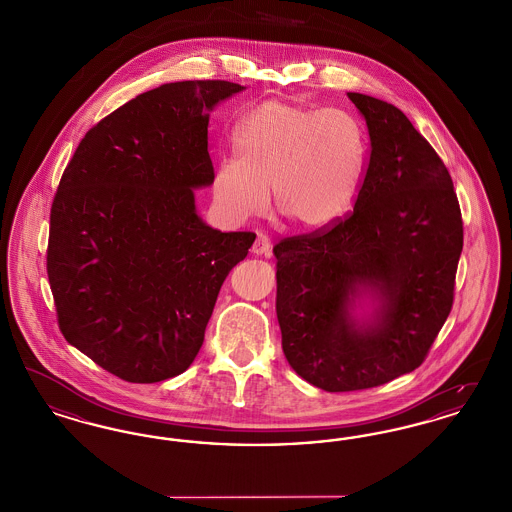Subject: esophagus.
Returning <instances> with one entry per match:
<instances>
[{
    "mask_svg": "<svg viewBox=\"0 0 512 512\" xmlns=\"http://www.w3.org/2000/svg\"><path fill=\"white\" fill-rule=\"evenodd\" d=\"M251 251H253L255 255H270L272 244H270V238H268L267 234L257 232V238H255V242H253Z\"/></svg>",
    "mask_w": 512,
    "mask_h": 512,
    "instance_id": "esophagus-1",
    "label": "esophagus"
}]
</instances>
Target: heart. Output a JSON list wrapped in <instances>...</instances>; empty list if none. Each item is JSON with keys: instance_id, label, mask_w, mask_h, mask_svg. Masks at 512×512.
<instances>
[{"instance_id": "heart-1", "label": "heart", "mask_w": 512, "mask_h": 512, "mask_svg": "<svg viewBox=\"0 0 512 512\" xmlns=\"http://www.w3.org/2000/svg\"><path fill=\"white\" fill-rule=\"evenodd\" d=\"M234 147L211 176L215 209L234 224L261 217L272 186L299 228H326L349 213L365 176V128L341 107L270 99L236 126Z\"/></svg>"}]
</instances>
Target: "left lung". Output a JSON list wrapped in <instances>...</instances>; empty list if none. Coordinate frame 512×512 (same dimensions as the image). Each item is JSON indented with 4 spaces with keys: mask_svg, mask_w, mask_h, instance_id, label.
I'll list each match as a JSON object with an SVG mask.
<instances>
[{
    "mask_svg": "<svg viewBox=\"0 0 512 512\" xmlns=\"http://www.w3.org/2000/svg\"><path fill=\"white\" fill-rule=\"evenodd\" d=\"M347 98L370 136L353 211L272 249L284 355L324 391L376 388L424 363L451 313L463 251L459 199L436 149L395 105ZM363 291L381 307L359 325L350 307Z\"/></svg>",
    "mask_w": 512,
    "mask_h": 512,
    "instance_id": "8db88e82",
    "label": "left lung"
}]
</instances>
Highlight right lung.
<instances>
[{
  "label": "right lung",
  "mask_w": 512,
  "mask_h": 512,
  "mask_svg": "<svg viewBox=\"0 0 512 512\" xmlns=\"http://www.w3.org/2000/svg\"><path fill=\"white\" fill-rule=\"evenodd\" d=\"M244 86L184 80L140 94L94 124L49 213L48 278L65 340L132 384L182 374L199 353L228 272L253 232L195 213L209 186V111Z\"/></svg>",
  "instance_id": "obj_1"
}]
</instances>
